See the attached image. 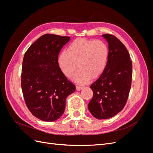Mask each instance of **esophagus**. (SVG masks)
<instances>
[{"instance_id": "1", "label": "esophagus", "mask_w": 153, "mask_h": 153, "mask_svg": "<svg viewBox=\"0 0 153 153\" xmlns=\"http://www.w3.org/2000/svg\"><path fill=\"white\" fill-rule=\"evenodd\" d=\"M76 90H77V91H80V90H82L84 87H83L82 86H80V85H76Z\"/></svg>"}]
</instances>
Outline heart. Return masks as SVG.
Returning a JSON list of instances; mask_svg holds the SVG:
<instances>
[{
	"label": "heart",
	"mask_w": 153,
	"mask_h": 153,
	"mask_svg": "<svg viewBox=\"0 0 153 153\" xmlns=\"http://www.w3.org/2000/svg\"><path fill=\"white\" fill-rule=\"evenodd\" d=\"M109 50L101 40L79 38L74 40L58 57V64L64 75L71 78L78 66L80 70L74 77L78 84H83L103 72L108 62Z\"/></svg>",
	"instance_id": "b5f03b06"
}]
</instances>
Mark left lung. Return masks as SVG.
<instances>
[{"label":"left lung","instance_id":"8db88e82","mask_svg":"<svg viewBox=\"0 0 153 153\" xmlns=\"http://www.w3.org/2000/svg\"><path fill=\"white\" fill-rule=\"evenodd\" d=\"M102 36L108 43L109 56L103 72L91 85L93 97L88 105L98 119L114 117L123 109L131 85L132 62L125 46L111 34Z\"/></svg>","mask_w":153,"mask_h":153}]
</instances>
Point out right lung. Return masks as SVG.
I'll use <instances>...</instances> for the list:
<instances>
[{
    "label": "right lung",
    "mask_w": 153,
    "mask_h": 153,
    "mask_svg": "<svg viewBox=\"0 0 153 153\" xmlns=\"http://www.w3.org/2000/svg\"><path fill=\"white\" fill-rule=\"evenodd\" d=\"M69 40L68 36L46 34L24 55L21 75L23 95L32 114L44 121L61 117L66 98L76 90L58 64L60 51Z\"/></svg>",
    "instance_id": "add662e5"
}]
</instances>
